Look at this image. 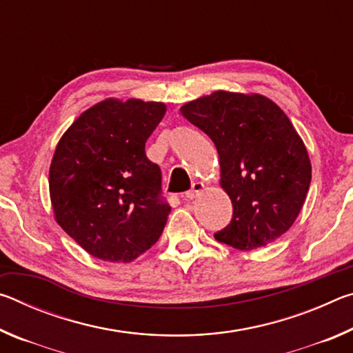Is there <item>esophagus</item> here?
I'll return each instance as SVG.
<instances>
[{"instance_id": "1", "label": "esophagus", "mask_w": 353, "mask_h": 353, "mask_svg": "<svg viewBox=\"0 0 353 353\" xmlns=\"http://www.w3.org/2000/svg\"><path fill=\"white\" fill-rule=\"evenodd\" d=\"M204 188H205V185L202 183V182H194L193 185H191V190L185 193V198L190 199V201L194 199V198H198V196L202 193V191H204Z\"/></svg>"}]
</instances>
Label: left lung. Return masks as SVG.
Here are the masks:
<instances>
[{
  "mask_svg": "<svg viewBox=\"0 0 353 353\" xmlns=\"http://www.w3.org/2000/svg\"><path fill=\"white\" fill-rule=\"evenodd\" d=\"M181 113L216 146L219 185L234 207L214 238L250 250L282 236L312 182L308 151L285 112L259 93L218 90L183 104Z\"/></svg>",
  "mask_w": 353,
  "mask_h": 353,
  "instance_id": "8db88e82",
  "label": "left lung"
}]
</instances>
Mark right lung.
Returning a JSON list of instances; mask_svg holds the SVG:
<instances>
[{"label":"right lung","instance_id":"1","mask_svg":"<svg viewBox=\"0 0 353 353\" xmlns=\"http://www.w3.org/2000/svg\"><path fill=\"white\" fill-rule=\"evenodd\" d=\"M163 103L107 98L82 112L59 140L50 166L56 223L94 259L129 263L162 235L171 207L145 143Z\"/></svg>","mask_w":353,"mask_h":353}]
</instances>
